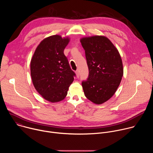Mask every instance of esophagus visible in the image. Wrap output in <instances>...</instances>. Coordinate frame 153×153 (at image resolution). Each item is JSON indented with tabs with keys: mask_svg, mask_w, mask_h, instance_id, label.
I'll return each mask as SVG.
<instances>
[{
	"mask_svg": "<svg viewBox=\"0 0 153 153\" xmlns=\"http://www.w3.org/2000/svg\"><path fill=\"white\" fill-rule=\"evenodd\" d=\"M80 73H79V70H77L76 71V76H77V77H79V74Z\"/></svg>",
	"mask_w": 153,
	"mask_h": 153,
	"instance_id": "34e87169",
	"label": "esophagus"
}]
</instances>
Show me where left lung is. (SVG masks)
Returning <instances> with one entry per match:
<instances>
[{"label": "left lung", "mask_w": 153, "mask_h": 153, "mask_svg": "<svg viewBox=\"0 0 153 153\" xmlns=\"http://www.w3.org/2000/svg\"><path fill=\"white\" fill-rule=\"evenodd\" d=\"M85 50L88 78L82 86L86 97L100 105L110 99L120 83L123 68L118 50L104 36L84 37L80 40Z\"/></svg>", "instance_id": "obj_1"}]
</instances>
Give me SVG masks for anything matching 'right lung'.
Listing matches in <instances>:
<instances>
[{
    "instance_id": "right-lung-1",
    "label": "right lung",
    "mask_w": 153,
    "mask_h": 153,
    "mask_svg": "<svg viewBox=\"0 0 153 153\" xmlns=\"http://www.w3.org/2000/svg\"><path fill=\"white\" fill-rule=\"evenodd\" d=\"M70 40L68 37L60 35L46 37L37 47L31 60L34 88L43 99L52 103L65 98L76 75L63 53Z\"/></svg>"
}]
</instances>
